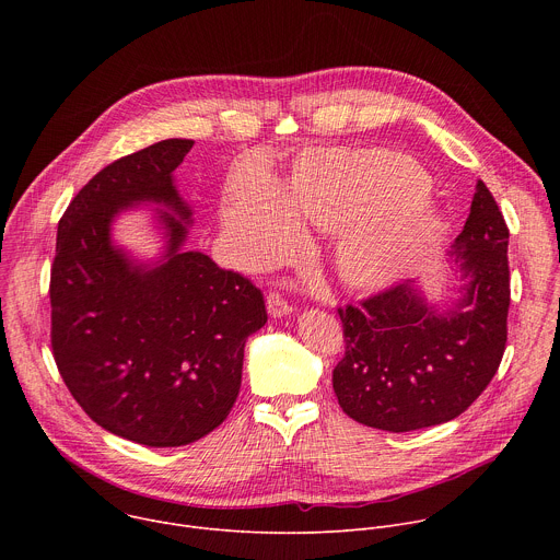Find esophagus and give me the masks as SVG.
Segmentation results:
<instances>
[{"label": "esophagus", "mask_w": 560, "mask_h": 560, "mask_svg": "<svg viewBox=\"0 0 560 560\" xmlns=\"http://www.w3.org/2000/svg\"><path fill=\"white\" fill-rule=\"evenodd\" d=\"M266 303H268L270 316H275V318H281V316H285V314L292 312V305H290V303L283 299V294H279V292H270Z\"/></svg>", "instance_id": "esophagus-1"}]
</instances>
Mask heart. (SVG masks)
<instances>
[{
	"label": "heart",
	"mask_w": 560,
	"mask_h": 560,
	"mask_svg": "<svg viewBox=\"0 0 560 560\" xmlns=\"http://www.w3.org/2000/svg\"><path fill=\"white\" fill-rule=\"evenodd\" d=\"M430 177L392 150H328L301 156L279 188L232 182L221 197V225L248 266H266L301 242L299 221L339 232L335 268L352 288L394 281L428 246L439 219L428 203Z\"/></svg>",
	"instance_id": "obj_1"
}]
</instances>
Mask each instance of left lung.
Here are the masks:
<instances>
[{
  "label": "left lung",
  "instance_id": "1",
  "mask_svg": "<svg viewBox=\"0 0 560 560\" xmlns=\"http://www.w3.org/2000/svg\"><path fill=\"white\" fill-rule=\"evenodd\" d=\"M510 230L483 182L450 250L465 294L434 310L415 281L339 307L346 354L332 372L341 410L376 430L412 432L463 415L497 374L508 343Z\"/></svg>",
  "mask_w": 560,
  "mask_h": 560
}]
</instances>
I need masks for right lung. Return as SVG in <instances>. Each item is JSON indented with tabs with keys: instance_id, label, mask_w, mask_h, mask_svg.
Segmentation results:
<instances>
[{
	"instance_id": "1",
	"label": "right lung",
	"mask_w": 560,
	"mask_h": 560,
	"mask_svg": "<svg viewBox=\"0 0 560 560\" xmlns=\"http://www.w3.org/2000/svg\"><path fill=\"white\" fill-rule=\"evenodd\" d=\"M192 143L159 141L97 173L59 219L50 270V346L66 387L97 425L148 447L195 443L228 419L246 339L268 322L261 290L182 253L186 225L167 213V261L154 269L109 242L114 214L141 200L190 219L173 171Z\"/></svg>"
}]
</instances>
